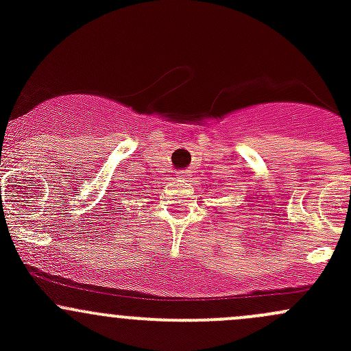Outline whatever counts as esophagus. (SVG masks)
I'll return each instance as SVG.
<instances>
[{
  "label": "esophagus",
  "mask_w": 351,
  "mask_h": 351,
  "mask_svg": "<svg viewBox=\"0 0 351 351\" xmlns=\"http://www.w3.org/2000/svg\"><path fill=\"white\" fill-rule=\"evenodd\" d=\"M190 176H192V173H190L189 169H180V171H176V178H178L180 182H189Z\"/></svg>",
  "instance_id": "1"
}]
</instances>
